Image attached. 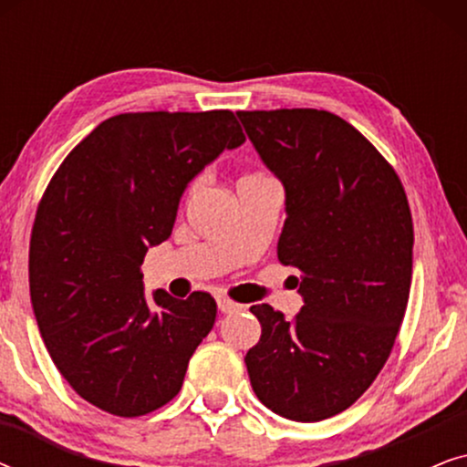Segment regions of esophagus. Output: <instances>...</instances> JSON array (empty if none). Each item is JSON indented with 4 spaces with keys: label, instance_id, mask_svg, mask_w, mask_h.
<instances>
[{
    "label": "esophagus",
    "instance_id": "obj_1",
    "mask_svg": "<svg viewBox=\"0 0 467 467\" xmlns=\"http://www.w3.org/2000/svg\"><path fill=\"white\" fill-rule=\"evenodd\" d=\"M216 306H219V310L223 312V315H229V312L240 310V306L227 297H216Z\"/></svg>",
    "mask_w": 467,
    "mask_h": 467
}]
</instances>
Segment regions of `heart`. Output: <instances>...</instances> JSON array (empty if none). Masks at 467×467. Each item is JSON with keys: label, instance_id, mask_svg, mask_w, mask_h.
<instances>
[{"label": "heart", "instance_id": "1", "mask_svg": "<svg viewBox=\"0 0 467 467\" xmlns=\"http://www.w3.org/2000/svg\"><path fill=\"white\" fill-rule=\"evenodd\" d=\"M259 178H267V176H264V174H248V176H244V178H240V182L259 181ZM200 187H202V178H195V181L191 182V187H189V195H195L197 191H200Z\"/></svg>", "mask_w": 467, "mask_h": 467}]
</instances>
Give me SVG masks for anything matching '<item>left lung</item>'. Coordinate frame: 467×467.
Returning <instances> with one entry per match:
<instances>
[{
  "mask_svg": "<svg viewBox=\"0 0 467 467\" xmlns=\"http://www.w3.org/2000/svg\"><path fill=\"white\" fill-rule=\"evenodd\" d=\"M285 187L278 259L299 270L293 321L251 306L261 337L244 361L280 417L315 423L353 406L391 355L412 280V216L385 157L327 110L238 112Z\"/></svg>",
  "mask_w": 467,
  "mask_h": 467,
  "instance_id": "obj_1",
  "label": "left lung"
}]
</instances>
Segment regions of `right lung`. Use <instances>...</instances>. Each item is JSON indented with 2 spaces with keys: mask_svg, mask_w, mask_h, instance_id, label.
<instances>
[{
  "mask_svg": "<svg viewBox=\"0 0 467 467\" xmlns=\"http://www.w3.org/2000/svg\"><path fill=\"white\" fill-rule=\"evenodd\" d=\"M244 140L229 110L130 112L57 170L31 232V304L50 359L88 404L140 417L181 391L216 302L163 289L149 299L140 265L170 238L187 184Z\"/></svg>",
  "mask_w": 467,
  "mask_h": 467,
  "instance_id": "1",
  "label": "right lung"
}]
</instances>
